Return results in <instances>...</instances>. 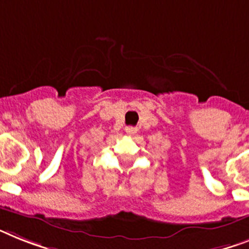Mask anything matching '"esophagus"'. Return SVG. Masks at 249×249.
Instances as JSON below:
<instances>
[{
	"label": "esophagus",
	"instance_id": "obj_1",
	"mask_svg": "<svg viewBox=\"0 0 249 249\" xmlns=\"http://www.w3.org/2000/svg\"><path fill=\"white\" fill-rule=\"evenodd\" d=\"M126 132L128 135H135L137 132V128H135V127H126Z\"/></svg>",
	"mask_w": 249,
	"mask_h": 249
}]
</instances>
